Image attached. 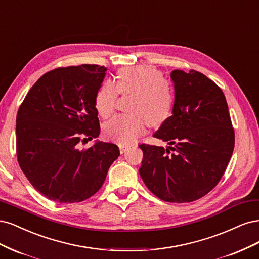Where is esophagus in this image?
I'll use <instances>...</instances> for the list:
<instances>
[{"mask_svg": "<svg viewBox=\"0 0 259 259\" xmlns=\"http://www.w3.org/2000/svg\"><path fill=\"white\" fill-rule=\"evenodd\" d=\"M128 146H124V145H119V151H120V154H123L126 153L128 151Z\"/></svg>", "mask_w": 259, "mask_h": 259, "instance_id": "34e87169", "label": "esophagus"}]
</instances>
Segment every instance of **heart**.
<instances>
[{
    "label": "heart",
    "instance_id": "1",
    "mask_svg": "<svg viewBox=\"0 0 259 259\" xmlns=\"http://www.w3.org/2000/svg\"><path fill=\"white\" fill-rule=\"evenodd\" d=\"M133 95L129 106L131 114L116 115L105 122V138L120 145H128L143 135L146 123L159 127L172 113L174 95L171 82L155 66L140 65L123 68L115 82L105 80L100 86L95 106L102 118L114 113L118 95Z\"/></svg>",
    "mask_w": 259,
    "mask_h": 259
}]
</instances>
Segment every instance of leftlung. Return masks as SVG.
Returning <instances> with one entry per match:
<instances>
[{
    "mask_svg": "<svg viewBox=\"0 0 259 259\" xmlns=\"http://www.w3.org/2000/svg\"><path fill=\"white\" fill-rule=\"evenodd\" d=\"M171 78L173 114L154 133L171 146L141 144L139 172L156 197L184 203L219 184L235 147V130L226 98L213 80L195 70H174Z\"/></svg>",
    "mask_w": 259,
    "mask_h": 259,
    "instance_id": "obj_1",
    "label": "left lung"
}]
</instances>
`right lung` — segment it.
I'll list each match as a JSON object with an SVG mask.
<instances>
[{
    "instance_id": "add662e5",
    "label": "right lung",
    "mask_w": 259,
    "mask_h": 259,
    "mask_svg": "<svg viewBox=\"0 0 259 259\" xmlns=\"http://www.w3.org/2000/svg\"><path fill=\"white\" fill-rule=\"evenodd\" d=\"M105 66L71 65L45 73L31 87L16 118V152L31 185L61 203L81 202L101 188L120 155L113 143L96 142L100 123L95 99Z\"/></svg>"
}]
</instances>
